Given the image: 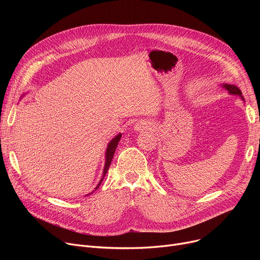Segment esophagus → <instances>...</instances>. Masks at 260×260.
Wrapping results in <instances>:
<instances>
[{
  "label": "esophagus",
  "instance_id": "obj_1",
  "mask_svg": "<svg viewBox=\"0 0 260 260\" xmlns=\"http://www.w3.org/2000/svg\"><path fill=\"white\" fill-rule=\"evenodd\" d=\"M152 126V123L151 122H147V121H139L137 124L135 125V131H138V132H143V131H147V129H151Z\"/></svg>",
  "mask_w": 260,
  "mask_h": 260
}]
</instances>
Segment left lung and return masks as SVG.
<instances>
[{
    "mask_svg": "<svg viewBox=\"0 0 260 260\" xmlns=\"http://www.w3.org/2000/svg\"><path fill=\"white\" fill-rule=\"evenodd\" d=\"M221 86H222L223 88H225V89L229 91V93L235 94V95H239V97H240L242 100H244L243 97H242L241 90H240L236 85H233V84H222Z\"/></svg>",
    "mask_w": 260,
    "mask_h": 260,
    "instance_id": "obj_1",
    "label": "left lung"
}]
</instances>
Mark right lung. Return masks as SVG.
<instances>
[{"instance_id":"obj_1","label":"right lung","mask_w":260,"mask_h":260,"mask_svg":"<svg viewBox=\"0 0 260 260\" xmlns=\"http://www.w3.org/2000/svg\"><path fill=\"white\" fill-rule=\"evenodd\" d=\"M120 139H121V134L117 135L116 137H115L111 142L108 143L107 148H106V153H105V166H104V170H103L102 178H101V180L99 181L98 185L95 186L94 189H97V188L101 185V183H102V181H103V178H104L106 173H107V171H108V168H109V166H111L113 157H114V154H115V152H116V148H117V146H118V143H119ZM92 192H93V190H92ZM90 194H92V193H90ZM90 194H88V195H90ZM88 195H86V196H88Z\"/></svg>"}]
</instances>
